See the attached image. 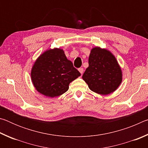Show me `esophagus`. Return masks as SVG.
Wrapping results in <instances>:
<instances>
[{"label": "esophagus", "instance_id": "1", "mask_svg": "<svg viewBox=\"0 0 148 148\" xmlns=\"http://www.w3.org/2000/svg\"><path fill=\"white\" fill-rule=\"evenodd\" d=\"M78 71H79V72H80V73H81V74H82L84 73V69L83 68H79L78 69Z\"/></svg>", "mask_w": 148, "mask_h": 148}]
</instances>
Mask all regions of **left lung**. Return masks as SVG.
<instances>
[{"mask_svg": "<svg viewBox=\"0 0 148 148\" xmlns=\"http://www.w3.org/2000/svg\"><path fill=\"white\" fill-rule=\"evenodd\" d=\"M122 76L121 67L109 50L100 47L92 48L89 66L82 76L92 91L103 95L112 93L121 84Z\"/></svg>", "mask_w": 148, "mask_h": 148, "instance_id": "1", "label": "left lung"}]
</instances>
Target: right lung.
<instances>
[{
	"label": "right lung",
	"mask_w": 148,
	"mask_h": 148,
	"mask_svg": "<svg viewBox=\"0 0 148 148\" xmlns=\"http://www.w3.org/2000/svg\"><path fill=\"white\" fill-rule=\"evenodd\" d=\"M31 76L37 91L53 98L68 91L70 83L81 74L66 58L63 49L53 48L46 50L38 57L32 67Z\"/></svg>",
	"instance_id": "right-lung-1"
}]
</instances>
